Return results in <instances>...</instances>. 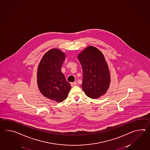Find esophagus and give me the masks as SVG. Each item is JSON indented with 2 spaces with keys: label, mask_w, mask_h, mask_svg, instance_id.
I'll return each instance as SVG.
<instances>
[{
  "label": "esophagus",
  "mask_w": 150,
  "mask_h": 150,
  "mask_svg": "<svg viewBox=\"0 0 150 150\" xmlns=\"http://www.w3.org/2000/svg\"><path fill=\"white\" fill-rule=\"evenodd\" d=\"M76 82H72V83H71V86L72 87H75V86H76Z\"/></svg>",
  "instance_id": "34e87169"
}]
</instances>
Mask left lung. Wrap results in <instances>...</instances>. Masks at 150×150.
Returning <instances> with one entry per match:
<instances>
[{
    "mask_svg": "<svg viewBox=\"0 0 150 150\" xmlns=\"http://www.w3.org/2000/svg\"><path fill=\"white\" fill-rule=\"evenodd\" d=\"M83 70L82 87L87 96L96 99L103 95L110 82L109 70L102 52L93 46L78 55Z\"/></svg>",
    "mask_w": 150,
    "mask_h": 150,
    "instance_id": "obj_1",
    "label": "left lung"
}]
</instances>
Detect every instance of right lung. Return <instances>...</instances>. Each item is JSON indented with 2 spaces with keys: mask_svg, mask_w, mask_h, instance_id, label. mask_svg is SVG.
<instances>
[{
  "mask_svg": "<svg viewBox=\"0 0 150 150\" xmlns=\"http://www.w3.org/2000/svg\"><path fill=\"white\" fill-rule=\"evenodd\" d=\"M65 54L61 50L52 49L43 55L38 68L37 82L45 97L57 102L67 98L71 89L61 71Z\"/></svg>",
  "mask_w": 150,
  "mask_h": 150,
  "instance_id": "right-lung-1",
  "label": "right lung"
}]
</instances>
